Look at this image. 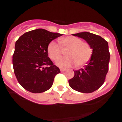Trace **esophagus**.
Instances as JSON below:
<instances>
[{"label": "esophagus", "mask_w": 122, "mask_h": 122, "mask_svg": "<svg viewBox=\"0 0 122 122\" xmlns=\"http://www.w3.org/2000/svg\"><path fill=\"white\" fill-rule=\"evenodd\" d=\"M60 71H61V72H64V71H66V70H65V69H61V70H60Z\"/></svg>", "instance_id": "34e87169"}]
</instances>
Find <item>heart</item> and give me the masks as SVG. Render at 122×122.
<instances>
[{"mask_svg":"<svg viewBox=\"0 0 122 122\" xmlns=\"http://www.w3.org/2000/svg\"><path fill=\"white\" fill-rule=\"evenodd\" d=\"M61 48L55 42L48 44L47 52L52 60H57L65 51L66 57H62L56 62V65L61 68H69L76 65V67L83 66L91 59L92 55V48L87 42L73 36L61 38L59 40Z\"/></svg>","mask_w":122,"mask_h":122,"instance_id":"1","label":"heart"}]
</instances>
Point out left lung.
<instances>
[{
  "mask_svg": "<svg viewBox=\"0 0 122 122\" xmlns=\"http://www.w3.org/2000/svg\"><path fill=\"white\" fill-rule=\"evenodd\" d=\"M72 35L85 40L93 51L90 61L83 69L73 70L75 75L68 80L69 85L80 92H93L104 83L108 71L110 56L108 42L100 36L87 31Z\"/></svg>",
  "mask_w": 122,
  "mask_h": 122,
  "instance_id": "8db88e82",
  "label": "left lung"
}]
</instances>
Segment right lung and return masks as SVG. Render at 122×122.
I'll return each mask as SVG.
<instances>
[{
  "label": "right lung",
  "mask_w": 122,
  "mask_h": 122,
  "mask_svg": "<svg viewBox=\"0 0 122 122\" xmlns=\"http://www.w3.org/2000/svg\"><path fill=\"white\" fill-rule=\"evenodd\" d=\"M63 34L42 28L28 31L18 39L12 56L14 74L20 84L32 93H41L52 87L60 73L48 57L47 47Z\"/></svg>",
  "instance_id": "add662e5"
}]
</instances>
